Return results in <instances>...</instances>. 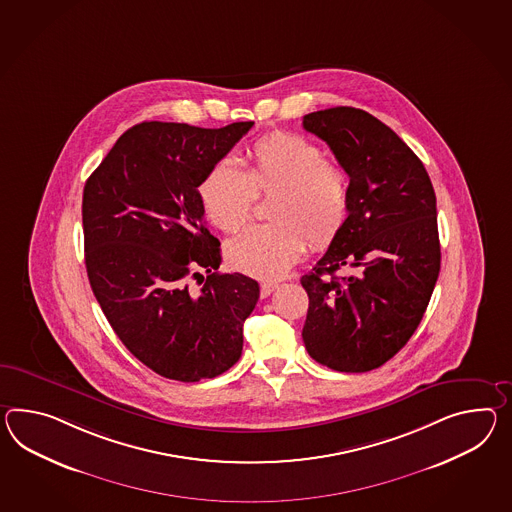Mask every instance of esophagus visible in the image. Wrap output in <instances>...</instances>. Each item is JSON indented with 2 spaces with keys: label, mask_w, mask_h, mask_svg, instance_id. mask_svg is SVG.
Returning <instances> with one entry per match:
<instances>
[{
  "label": "esophagus",
  "mask_w": 512,
  "mask_h": 512,
  "mask_svg": "<svg viewBox=\"0 0 512 512\" xmlns=\"http://www.w3.org/2000/svg\"><path fill=\"white\" fill-rule=\"evenodd\" d=\"M275 288H277V283H270V281H266V283H262L261 285V298H268L272 292H274Z\"/></svg>",
  "instance_id": "esophagus-1"
}]
</instances>
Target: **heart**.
<instances>
[{
    "instance_id": "1",
    "label": "heart",
    "mask_w": 512,
    "mask_h": 512,
    "mask_svg": "<svg viewBox=\"0 0 512 512\" xmlns=\"http://www.w3.org/2000/svg\"><path fill=\"white\" fill-rule=\"evenodd\" d=\"M246 159V172L231 159L212 166L201 181V205L214 227L235 233L248 224L257 196H272V224L229 240L225 255L242 274L277 279L305 253L307 240L320 250L338 237L348 220L349 177L318 144L283 131L253 142Z\"/></svg>"
}]
</instances>
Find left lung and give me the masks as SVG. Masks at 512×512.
<instances>
[{"mask_svg": "<svg viewBox=\"0 0 512 512\" xmlns=\"http://www.w3.org/2000/svg\"><path fill=\"white\" fill-rule=\"evenodd\" d=\"M349 175L348 220L312 272L303 342L337 372L379 368L424 318L440 272L437 196L414 151L375 116L333 107L305 114ZM342 267L354 274L337 276Z\"/></svg>", "mask_w": 512, "mask_h": 512, "instance_id": "8db88e82", "label": "left lung"}]
</instances>
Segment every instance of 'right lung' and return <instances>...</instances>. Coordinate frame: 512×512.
<instances>
[{"mask_svg": "<svg viewBox=\"0 0 512 512\" xmlns=\"http://www.w3.org/2000/svg\"><path fill=\"white\" fill-rule=\"evenodd\" d=\"M251 127L142 122L116 140L85 183L92 292L125 348L166 379H211L240 359L259 283L216 272L220 242L203 222L198 187Z\"/></svg>", "mask_w": 512, "mask_h": 512, "instance_id": "1", "label": "right lung"}]
</instances>
